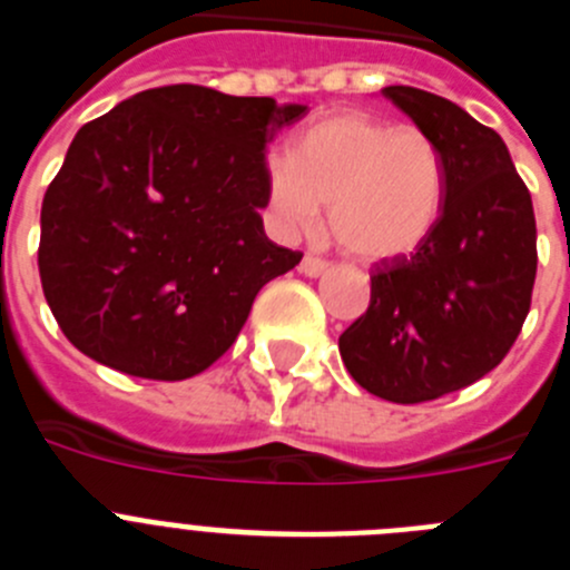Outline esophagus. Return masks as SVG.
Instances as JSON below:
<instances>
[{"label":"esophagus","mask_w":570,"mask_h":570,"mask_svg":"<svg viewBox=\"0 0 570 570\" xmlns=\"http://www.w3.org/2000/svg\"><path fill=\"white\" fill-rule=\"evenodd\" d=\"M328 268H331L328 262L320 259V256H311V254L302 256V262H299V271H302V274H305V276H322Z\"/></svg>","instance_id":"1"}]
</instances>
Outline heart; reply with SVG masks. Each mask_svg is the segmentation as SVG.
Segmentation results:
<instances>
[{
  "instance_id": "heart-1",
  "label": "heart",
  "mask_w": 570,
  "mask_h": 570,
  "mask_svg": "<svg viewBox=\"0 0 570 570\" xmlns=\"http://www.w3.org/2000/svg\"><path fill=\"white\" fill-rule=\"evenodd\" d=\"M448 165L416 125L342 110L308 125L294 154L265 159V199L282 230H314L331 205V230L356 259H402L440 228Z\"/></svg>"
}]
</instances>
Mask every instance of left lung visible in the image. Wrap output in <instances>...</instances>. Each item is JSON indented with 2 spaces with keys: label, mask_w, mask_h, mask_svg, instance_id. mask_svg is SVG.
<instances>
[{
  "label": "left lung",
  "mask_w": 570,
  "mask_h": 570,
  "mask_svg": "<svg viewBox=\"0 0 570 570\" xmlns=\"http://www.w3.org/2000/svg\"><path fill=\"white\" fill-rule=\"evenodd\" d=\"M382 97L440 142L445 210L420 250L376 265L371 305L340 336V354L367 394L414 405L505 360L531 308L537 223L497 130L428 90L391 85Z\"/></svg>",
  "instance_id": "8db88e82"
}]
</instances>
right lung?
Segmentation results:
<instances>
[{"instance_id":"1","label":"right lung","mask_w":570,"mask_h":570,"mask_svg":"<svg viewBox=\"0 0 570 570\" xmlns=\"http://www.w3.org/2000/svg\"><path fill=\"white\" fill-rule=\"evenodd\" d=\"M305 105L165 85L73 136L42 199L39 276L85 356L188 380L234 345L262 285L299 265L265 236V150Z\"/></svg>"}]
</instances>
